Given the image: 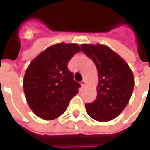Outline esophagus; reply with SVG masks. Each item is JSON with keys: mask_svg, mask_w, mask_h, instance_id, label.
<instances>
[{"mask_svg": "<svg viewBox=\"0 0 150 150\" xmlns=\"http://www.w3.org/2000/svg\"><path fill=\"white\" fill-rule=\"evenodd\" d=\"M86 85H87V81L85 80V79H83L81 82V86L83 88H85L86 87Z\"/></svg>", "mask_w": 150, "mask_h": 150, "instance_id": "esophagus-1", "label": "esophagus"}]
</instances>
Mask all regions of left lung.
<instances>
[{
    "mask_svg": "<svg viewBox=\"0 0 150 150\" xmlns=\"http://www.w3.org/2000/svg\"><path fill=\"white\" fill-rule=\"evenodd\" d=\"M81 50L94 62L98 72L97 97L85 104L88 116L107 122L119 116L129 104L134 76L128 63L103 44H82Z\"/></svg>",
    "mask_w": 150,
    "mask_h": 150,
    "instance_id": "obj_1",
    "label": "left lung"
}]
</instances>
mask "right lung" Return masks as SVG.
Instances as JSON below:
<instances>
[{
    "label": "right lung",
    "instance_id": "1",
    "mask_svg": "<svg viewBox=\"0 0 150 150\" xmlns=\"http://www.w3.org/2000/svg\"><path fill=\"white\" fill-rule=\"evenodd\" d=\"M81 49L76 43H57L44 50L26 69L23 89L32 112L43 120H54L65 112L80 87L67 64Z\"/></svg>",
    "mask_w": 150,
    "mask_h": 150
}]
</instances>
